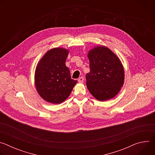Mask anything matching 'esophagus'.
<instances>
[{"instance_id": "obj_1", "label": "esophagus", "mask_w": 155, "mask_h": 155, "mask_svg": "<svg viewBox=\"0 0 155 155\" xmlns=\"http://www.w3.org/2000/svg\"><path fill=\"white\" fill-rule=\"evenodd\" d=\"M78 81L79 83H83L84 81V78L83 77H80L78 79Z\"/></svg>"}]
</instances>
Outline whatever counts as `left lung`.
Here are the masks:
<instances>
[{"label": "left lung", "mask_w": 155, "mask_h": 155, "mask_svg": "<svg viewBox=\"0 0 155 155\" xmlns=\"http://www.w3.org/2000/svg\"><path fill=\"white\" fill-rule=\"evenodd\" d=\"M90 72L86 74V85L97 100L114 97L124 83V69L119 58L105 47H97L88 53Z\"/></svg>", "instance_id": "left-lung-1"}]
</instances>
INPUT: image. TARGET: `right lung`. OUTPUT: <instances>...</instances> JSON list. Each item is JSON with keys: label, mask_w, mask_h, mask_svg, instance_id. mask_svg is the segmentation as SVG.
<instances>
[{"label": "right lung", "mask_w": 155, "mask_h": 155, "mask_svg": "<svg viewBox=\"0 0 155 155\" xmlns=\"http://www.w3.org/2000/svg\"><path fill=\"white\" fill-rule=\"evenodd\" d=\"M68 50L56 48L50 50L38 62L35 73L36 89L45 101L60 104L67 99L77 81L71 78L65 65Z\"/></svg>", "instance_id": "obj_1"}]
</instances>
